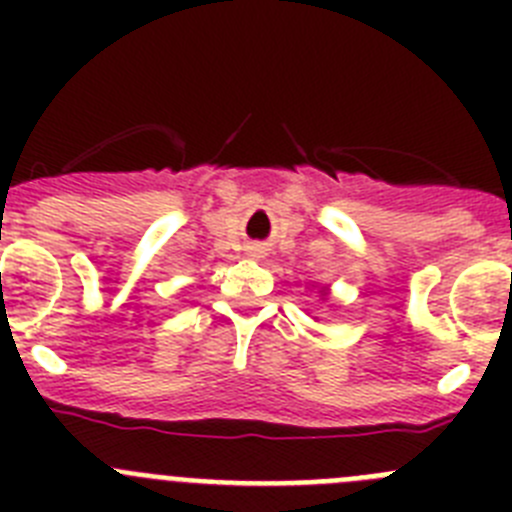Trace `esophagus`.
Returning <instances> with one entry per match:
<instances>
[{"mask_svg": "<svg viewBox=\"0 0 512 512\" xmlns=\"http://www.w3.org/2000/svg\"><path fill=\"white\" fill-rule=\"evenodd\" d=\"M248 253H251L253 259H261V256H264V246H261V243H253V246L248 248Z\"/></svg>", "mask_w": 512, "mask_h": 512, "instance_id": "1", "label": "esophagus"}]
</instances>
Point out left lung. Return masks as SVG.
Segmentation results:
<instances>
[{
  "mask_svg": "<svg viewBox=\"0 0 512 512\" xmlns=\"http://www.w3.org/2000/svg\"><path fill=\"white\" fill-rule=\"evenodd\" d=\"M320 297H323V300H328V287H320Z\"/></svg>",
  "mask_w": 512,
  "mask_h": 512,
  "instance_id": "8db88e82",
  "label": "left lung"
}]
</instances>
